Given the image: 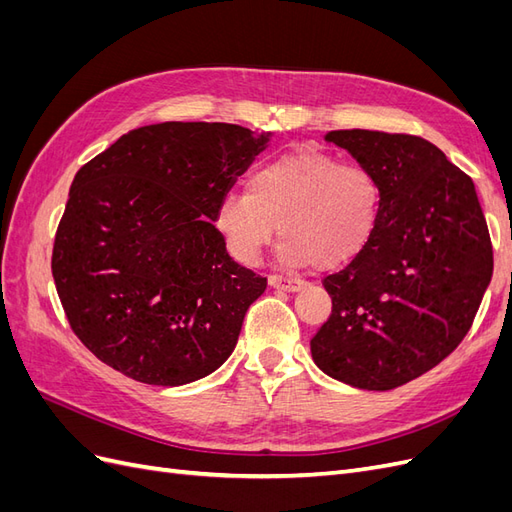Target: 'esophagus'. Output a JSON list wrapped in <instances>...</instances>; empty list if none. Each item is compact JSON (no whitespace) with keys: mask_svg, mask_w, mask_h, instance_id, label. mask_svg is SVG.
<instances>
[{"mask_svg":"<svg viewBox=\"0 0 512 512\" xmlns=\"http://www.w3.org/2000/svg\"><path fill=\"white\" fill-rule=\"evenodd\" d=\"M269 286L286 290V292H294V290H299L303 286V280H299V277H288V275L273 273V275H269Z\"/></svg>","mask_w":512,"mask_h":512,"instance_id":"1","label":"esophagus"}]
</instances>
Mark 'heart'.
Segmentation results:
<instances>
[{"label": "heart", "instance_id": "obj_1", "mask_svg": "<svg viewBox=\"0 0 512 512\" xmlns=\"http://www.w3.org/2000/svg\"><path fill=\"white\" fill-rule=\"evenodd\" d=\"M380 200V183L367 166L294 149L258 166L247 192H226L215 205L213 226L241 265H256L280 226L284 262L335 269L367 247Z\"/></svg>", "mask_w": 512, "mask_h": 512}]
</instances>
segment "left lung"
I'll return each mask as SVG.
<instances>
[{
  "instance_id": "obj_1",
  "label": "left lung",
  "mask_w": 512,
  "mask_h": 512,
  "mask_svg": "<svg viewBox=\"0 0 512 512\" xmlns=\"http://www.w3.org/2000/svg\"><path fill=\"white\" fill-rule=\"evenodd\" d=\"M380 183L365 250L322 286L333 301L312 337L314 363L335 380L389 391L451 354L491 282L493 247L472 179L414 134L333 130Z\"/></svg>"
}]
</instances>
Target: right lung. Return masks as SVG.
I'll return each mask as SVG.
<instances>
[{
	"instance_id": "obj_1",
	"label": "right lung",
	"mask_w": 512,
	"mask_h": 512,
	"mask_svg": "<svg viewBox=\"0 0 512 512\" xmlns=\"http://www.w3.org/2000/svg\"><path fill=\"white\" fill-rule=\"evenodd\" d=\"M267 141L235 123L164 121L74 175L51 269L74 335L102 363L179 386L228 359L267 277L228 256L213 211Z\"/></svg>"
}]
</instances>
